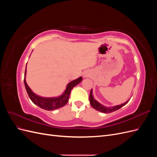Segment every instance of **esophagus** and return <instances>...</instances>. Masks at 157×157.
Masks as SVG:
<instances>
[{"label":"esophagus","instance_id":"1","mask_svg":"<svg viewBox=\"0 0 157 157\" xmlns=\"http://www.w3.org/2000/svg\"><path fill=\"white\" fill-rule=\"evenodd\" d=\"M89 76H90V73H89L88 71H86V72L84 73V77H88Z\"/></svg>","mask_w":157,"mask_h":157}]
</instances>
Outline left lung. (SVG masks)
<instances>
[{
	"label": "left lung",
	"instance_id": "8db88e82",
	"mask_svg": "<svg viewBox=\"0 0 157 157\" xmlns=\"http://www.w3.org/2000/svg\"><path fill=\"white\" fill-rule=\"evenodd\" d=\"M130 100V99H129ZM129 100H128L126 102L124 103L121 104V105H117L115 107H107L103 106L101 104L99 103V102H98L96 99H95L93 97V95H92V90H91V91H90V105L91 106L96 109L97 111H99L100 112L104 113H112L113 111H115L118 109H121L122 107H123L124 105H125L129 101Z\"/></svg>",
	"mask_w": 157,
	"mask_h": 157
}]
</instances>
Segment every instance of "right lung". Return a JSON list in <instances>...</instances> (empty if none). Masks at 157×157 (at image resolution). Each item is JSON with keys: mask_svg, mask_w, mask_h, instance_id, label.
<instances>
[{"mask_svg": "<svg viewBox=\"0 0 157 157\" xmlns=\"http://www.w3.org/2000/svg\"><path fill=\"white\" fill-rule=\"evenodd\" d=\"M27 67V65H26ZM25 74H26V69L25 71V76H24V84L25 86L26 91L28 94L31 100L34 103L35 105L39 106V107L45 109V110L48 111H52L55 110V109H59L60 107H62L66 104L69 101V98L70 96V94L71 90L75 86L78 84L80 82L82 81V78L80 77L76 79L69 82L67 87H66V90H65L64 93L61 95V96L58 97V98H42L40 96H37L35 94L32 92L31 88L28 86V85L26 83L25 81Z\"/></svg>", "mask_w": 157, "mask_h": 157, "instance_id": "1", "label": "right lung"}]
</instances>
